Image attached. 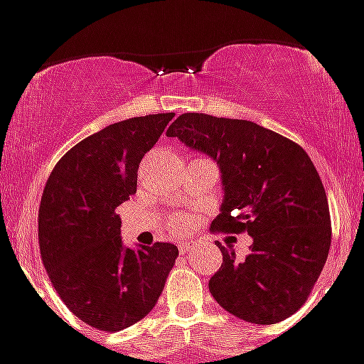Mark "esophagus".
I'll list each match as a JSON object with an SVG mask.
<instances>
[{"instance_id": "esophagus-1", "label": "esophagus", "mask_w": 364, "mask_h": 364, "mask_svg": "<svg viewBox=\"0 0 364 364\" xmlns=\"http://www.w3.org/2000/svg\"><path fill=\"white\" fill-rule=\"evenodd\" d=\"M194 247H196L194 242H181L179 243V252H181V255H186V252L192 251Z\"/></svg>"}]
</instances>
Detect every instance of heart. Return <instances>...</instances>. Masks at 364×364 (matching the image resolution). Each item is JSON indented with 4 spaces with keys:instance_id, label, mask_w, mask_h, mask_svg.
<instances>
[{
    "instance_id": "obj_1",
    "label": "heart",
    "mask_w": 364,
    "mask_h": 364,
    "mask_svg": "<svg viewBox=\"0 0 364 364\" xmlns=\"http://www.w3.org/2000/svg\"><path fill=\"white\" fill-rule=\"evenodd\" d=\"M170 227H172V229H183V227H185V220H183V218H172V220H170Z\"/></svg>"
}]
</instances>
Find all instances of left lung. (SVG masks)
Masks as SVG:
<instances>
[{
	"label": "left lung",
	"mask_w": 364,
	"mask_h": 364,
	"mask_svg": "<svg viewBox=\"0 0 364 364\" xmlns=\"http://www.w3.org/2000/svg\"><path fill=\"white\" fill-rule=\"evenodd\" d=\"M166 135L220 166L225 200L210 230L252 236L245 260L218 242L223 264L208 282L214 300L252 324L299 311L331 245L326 191L308 154L273 129L207 113H183Z\"/></svg>",
	"instance_id": "1"
}]
</instances>
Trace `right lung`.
<instances>
[{
  "instance_id": "1",
  "label": "right lung",
  "mask_w": 364,
  "mask_h": 364,
  "mask_svg": "<svg viewBox=\"0 0 364 364\" xmlns=\"http://www.w3.org/2000/svg\"><path fill=\"white\" fill-rule=\"evenodd\" d=\"M172 119L173 113H157L106 126L75 144L43 188V267L73 315L106 333L150 314L178 258V247L164 242L126 249L115 213L135 194L139 163Z\"/></svg>"
}]
</instances>
